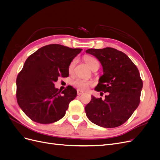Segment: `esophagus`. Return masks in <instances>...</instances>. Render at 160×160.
I'll list each match as a JSON object with an SVG mask.
<instances>
[{
    "label": "esophagus",
    "instance_id": "34e87169",
    "mask_svg": "<svg viewBox=\"0 0 160 160\" xmlns=\"http://www.w3.org/2000/svg\"><path fill=\"white\" fill-rule=\"evenodd\" d=\"M82 93H83V91H80V90H77V95H81Z\"/></svg>",
    "mask_w": 160,
    "mask_h": 160
}]
</instances>
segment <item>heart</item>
<instances>
[{"label":"heart","instance_id":"b5f03b06","mask_svg":"<svg viewBox=\"0 0 160 160\" xmlns=\"http://www.w3.org/2000/svg\"><path fill=\"white\" fill-rule=\"evenodd\" d=\"M83 59L88 65L92 69L95 66H99V62L95 57H91L89 55H86L84 57ZM76 64V59H73L69 66V71L71 72L73 71L74 67ZM72 85L75 88H77L79 90H86L90 85H92V82L90 81L85 80L83 79L77 78L72 81Z\"/></svg>","mask_w":160,"mask_h":160}]
</instances>
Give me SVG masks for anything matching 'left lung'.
I'll return each mask as SVG.
<instances>
[{"label":"left lung","mask_w":160,"mask_h":160,"mask_svg":"<svg viewBox=\"0 0 160 160\" xmlns=\"http://www.w3.org/2000/svg\"><path fill=\"white\" fill-rule=\"evenodd\" d=\"M103 67L95 90L108 93L105 99L91 96L85 113L92 123L105 128L120 126L127 122L140 102L143 82L137 67L124 52L113 48L86 51Z\"/></svg>","instance_id":"left-lung-1"}]
</instances>
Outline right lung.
Here are the masks:
<instances>
[{"label": "right lung", "mask_w": 160, "mask_h": 160, "mask_svg": "<svg viewBox=\"0 0 160 160\" xmlns=\"http://www.w3.org/2000/svg\"><path fill=\"white\" fill-rule=\"evenodd\" d=\"M81 50L51 44L27 58L17 78V100L33 122L49 124L64 117L77 91L69 85L61 93L54 83L59 77L69 76L71 62Z\"/></svg>", "instance_id": "add662e5"}]
</instances>
